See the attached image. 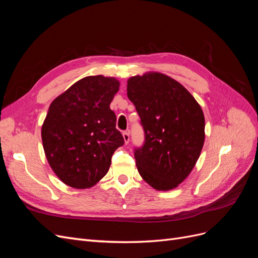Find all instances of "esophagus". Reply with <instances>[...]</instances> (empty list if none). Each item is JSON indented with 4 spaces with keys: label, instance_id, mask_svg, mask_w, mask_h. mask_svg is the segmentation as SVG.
<instances>
[{
    "label": "esophagus",
    "instance_id": "1",
    "mask_svg": "<svg viewBox=\"0 0 258 258\" xmlns=\"http://www.w3.org/2000/svg\"><path fill=\"white\" fill-rule=\"evenodd\" d=\"M122 137H123V141H124V143L128 144V143H129V140H130V137H129V132H127V131L122 132Z\"/></svg>",
    "mask_w": 258,
    "mask_h": 258
}]
</instances>
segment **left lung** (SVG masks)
<instances>
[{
  "label": "left lung",
  "mask_w": 258,
  "mask_h": 258,
  "mask_svg": "<svg viewBox=\"0 0 258 258\" xmlns=\"http://www.w3.org/2000/svg\"><path fill=\"white\" fill-rule=\"evenodd\" d=\"M127 95L135 104L145 142L135 151L144 181L157 190H171L189 175L205 143V115L183 85L159 72L132 76Z\"/></svg>",
  "instance_id": "8db88e82"
}]
</instances>
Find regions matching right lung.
I'll return each mask as SVG.
<instances>
[{"mask_svg": "<svg viewBox=\"0 0 258 258\" xmlns=\"http://www.w3.org/2000/svg\"><path fill=\"white\" fill-rule=\"evenodd\" d=\"M119 81L87 76L54 99L42 126L50 168L66 185L90 188L106 173L114 152L123 145L110 108Z\"/></svg>", "mask_w": 258, "mask_h": 258, "instance_id": "add662e5", "label": "right lung"}]
</instances>
